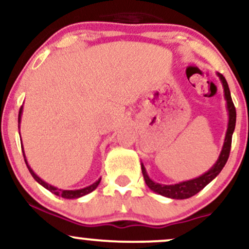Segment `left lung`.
I'll use <instances>...</instances> for the list:
<instances>
[{
    "mask_svg": "<svg viewBox=\"0 0 249 249\" xmlns=\"http://www.w3.org/2000/svg\"><path fill=\"white\" fill-rule=\"evenodd\" d=\"M216 76L219 77V79L221 81L222 88H224V96L226 99V108H227L228 112V124H227V131L225 134V141L224 145H222L221 152L219 154L218 160L215 161V164L213 165L207 172H205L201 176L196 177L194 179L186 180V181L178 182V184H172V185H165V184H159V182L153 181L152 179L148 177L146 172V168H145L144 164L141 162L142 165V172L144 176L145 182L150 188L151 191L156 192L157 194H160L162 196H166V198L171 199H187L193 196L194 194H196L202 190L206 185L210 184L212 180L215 178L218 174L221 172V170L227 162L228 157H230V151H231V144H232V136L234 132V128H235V122H236V111L234 107L232 97H231V91L228 88L227 82H226L225 77L221 73L216 72Z\"/></svg>",
    "mask_w": 249,
    "mask_h": 249,
    "instance_id": "1",
    "label": "left lung"
}]
</instances>
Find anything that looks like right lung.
Returning <instances> with one entry per match:
<instances>
[{"mask_svg": "<svg viewBox=\"0 0 249 249\" xmlns=\"http://www.w3.org/2000/svg\"><path fill=\"white\" fill-rule=\"evenodd\" d=\"M22 112H23V105H22L21 108H19V112H18V130H19V124H21ZM21 146H22V152H23L24 161H25V164H27V167H28V170H29V172H30L31 176L34 177V179H35L36 181L38 182L39 185H42L43 187L47 188L48 191H50L51 193L56 194V196H62V198H64V199H78V198H81V196H87V194L91 193V192H92V191H95L96 188L98 187L99 182H101L102 178H99L98 180H97V181L93 182V184H91L90 186H87V187H84V188H79V190H62V188H58V187L53 186V185L48 184L47 181H44V180H42L41 178H39L38 176H37V174H36L35 172H34L33 168H31V167L29 166V164H28L27 158H25L24 148H23V144H22V142H21Z\"/></svg>", "mask_w": 249, "mask_h": 249, "instance_id": "add662e5", "label": "right lung"}]
</instances>
